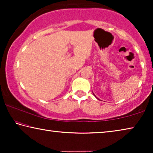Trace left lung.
I'll return each mask as SVG.
<instances>
[{
    "instance_id": "left-lung-1",
    "label": "left lung",
    "mask_w": 153,
    "mask_h": 153,
    "mask_svg": "<svg viewBox=\"0 0 153 153\" xmlns=\"http://www.w3.org/2000/svg\"><path fill=\"white\" fill-rule=\"evenodd\" d=\"M94 96H95V95H94Z\"/></svg>"
}]
</instances>
